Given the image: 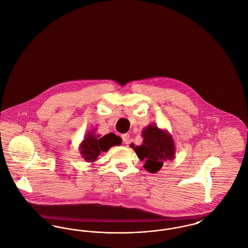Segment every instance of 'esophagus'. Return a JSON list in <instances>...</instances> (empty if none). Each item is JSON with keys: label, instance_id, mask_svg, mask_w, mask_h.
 I'll return each mask as SVG.
<instances>
[{"label": "esophagus", "instance_id": "esophagus-1", "mask_svg": "<svg viewBox=\"0 0 248 248\" xmlns=\"http://www.w3.org/2000/svg\"><path fill=\"white\" fill-rule=\"evenodd\" d=\"M122 139H123V141L125 144V145H128L130 143V135L129 134H124L122 136Z\"/></svg>", "mask_w": 248, "mask_h": 248}]
</instances>
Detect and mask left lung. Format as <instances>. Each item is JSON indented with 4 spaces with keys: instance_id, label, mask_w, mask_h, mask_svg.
I'll return each mask as SVG.
<instances>
[{
    "instance_id": "obj_1",
    "label": "left lung",
    "mask_w": 248,
    "mask_h": 248,
    "mask_svg": "<svg viewBox=\"0 0 248 248\" xmlns=\"http://www.w3.org/2000/svg\"><path fill=\"white\" fill-rule=\"evenodd\" d=\"M141 136L142 145L135 146L132 143L130 147L144 161L143 166L148 172L154 174L163 167L166 161L175 159V142L167 130L161 129L155 124H151L143 129Z\"/></svg>"
}]
</instances>
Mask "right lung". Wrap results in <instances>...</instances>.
Masks as SVG:
<instances>
[{"instance_id": "1", "label": "right lung", "mask_w": 248, "mask_h": 248, "mask_svg": "<svg viewBox=\"0 0 248 248\" xmlns=\"http://www.w3.org/2000/svg\"><path fill=\"white\" fill-rule=\"evenodd\" d=\"M121 143L122 139L113 133L100 137V135H95V130L93 129L84 136L79 150L84 161L94 163L100 154L106 153L113 146L121 145Z\"/></svg>"}]
</instances>
